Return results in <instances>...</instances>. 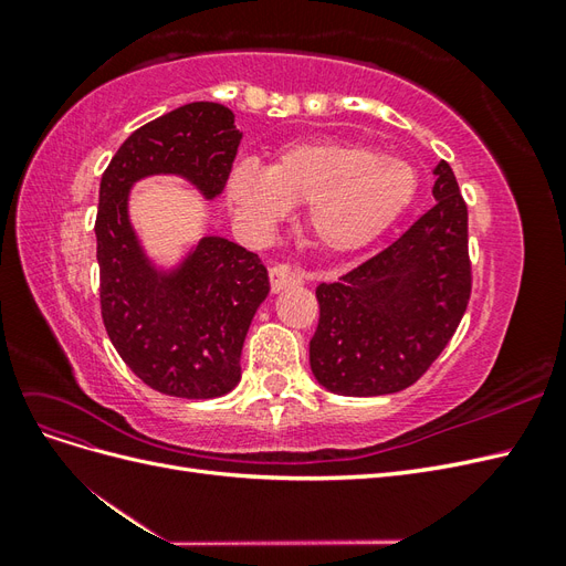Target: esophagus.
Masks as SVG:
<instances>
[{"mask_svg":"<svg viewBox=\"0 0 566 566\" xmlns=\"http://www.w3.org/2000/svg\"><path fill=\"white\" fill-rule=\"evenodd\" d=\"M269 281H271V293L276 295V293H281V290H285V287L300 285L302 276H300L297 271L290 269V266L279 264V266H271L269 269Z\"/></svg>","mask_w":566,"mask_h":566,"instance_id":"esophagus-1","label":"esophagus"}]
</instances>
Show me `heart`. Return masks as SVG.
Wrapping results in <instances>:
<instances>
[{
    "label": "heart",
    "instance_id": "heart-1",
    "mask_svg": "<svg viewBox=\"0 0 566 566\" xmlns=\"http://www.w3.org/2000/svg\"><path fill=\"white\" fill-rule=\"evenodd\" d=\"M418 191L408 160L380 156L364 144L312 142L285 148L264 169H231L227 198L233 217L254 233H269L287 208L306 205V231L328 252H354L382 235Z\"/></svg>",
    "mask_w": 566,
    "mask_h": 566
}]
</instances>
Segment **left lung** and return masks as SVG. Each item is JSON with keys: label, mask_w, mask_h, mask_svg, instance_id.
<instances>
[{"label": "left lung", "mask_w": 566, "mask_h": 566, "mask_svg": "<svg viewBox=\"0 0 566 566\" xmlns=\"http://www.w3.org/2000/svg\"><path fill=\"white\" fill-rule=\"evenodd\" d=\"M434 208L380 254L321 283L310 364L342 397H382L413 385L449 345L468 310V208L449 163L434 167Z\"/></svg>", "instance_id": "obj_1"}]
</instances>
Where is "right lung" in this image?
<instances>
[{"label": "right lung", "instance_id": "right-lung-1", "mask_svg": "<svg viewBox=\"0 0 566 566\" xmlns=\"http://www.w3.org/2000/svg\"><path fill=\"white\" fill-rule=\"evenodd\" d=\"M241 139L227 106L196 101L136 129L101 177V316L136 378L167 397L214 399L241 382L243 342L269 273L224 235H202L172 266L153 262L129 219V193L142 179L179 177L214 200Z\"/></svg>", "mask_w": 566, "mask_h": 566}]
</instances>
